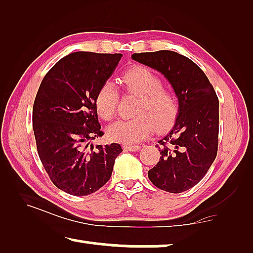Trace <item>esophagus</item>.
Masks as SVG:
<instances>
[{"label": "esophagus", "mask_w": 253, "mask_h": 253, "mask_svg": "<svg viewBox=\"0 0 253 253\" xmlns=\"http://www.w3.org/2000/svg\"><path fill=\"white\" fill-rule=\"evenodd\" d=\"M140 146H138V144H124L123 146V149L124 150L126 151H138L140 150Z\"/></svg>", "instance_id": "1"}]
</instances>
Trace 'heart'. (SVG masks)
I'll use <instances>...</instances> for the list:
<instances>
[{"mask_svg":"<svg viewBox=\"0 0 253 253\" xmlns=\"http://www.w3.org/2000/svg\"><path fill=\"white\" fill-rule=\"evenodd\" d=\"M127 94L138 96L133 115L130 120L118 121L107 129L110 139L124 143H134L146 139L152 132L168 129L179 111L176 93L164 87L161 78L143 66L131 67L122 75ZM119 89L111 82H105L95 96V107L99 118L111 121L118 113Z\"/></svg>","mask_w":253,"mask_h":253,"instance_id":"obj_1","label":"heart"}]
</instances>
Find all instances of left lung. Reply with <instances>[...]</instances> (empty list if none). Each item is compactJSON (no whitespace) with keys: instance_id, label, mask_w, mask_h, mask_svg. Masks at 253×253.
<instances>
[{"instance_id":"left-lung-1","label":"left lung","mask_w":253,"mask_h":253,"mask_svg":"<svg viewBox=\"0 0 253 253\" xmlns=\"http://www.w3.org/2000/svg\"><path fill=\"white\" fill-rule=\"evenodd\" d=\"M132 58L163 73L178 96L176 123L156 146L160 158L148 177L165 192L183 193L200 183L216 158L217 95L204 72L180 53L160 50L133 53Z\"/></svg>"}]
</instances>
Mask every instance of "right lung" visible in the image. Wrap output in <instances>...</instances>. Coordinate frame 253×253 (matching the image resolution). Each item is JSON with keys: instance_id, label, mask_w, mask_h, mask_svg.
Returning <instances> with one entry per match:
<instances>
[{"instance_id": "obj_1", "label": "right lung", "mask_w": 253, "mask_h": 253, "mask_svg": "<svg viewBox=\"0 0 253 253\" xmlns=\"http://www.w3.org/2000/svg\"><path fill=\"white\" fill-rule=\"evenodd\" d=\"M121 57L70 53L45 74L36 95L32 123L39 158L53 185L70 195L86 196L103 187L122 152L119 143H90L104 134L95 96Z\"/></svg>"}]
</instances>
